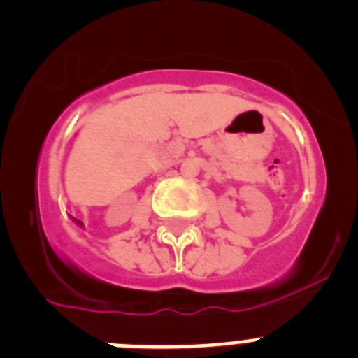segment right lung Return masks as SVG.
Wrapping results in <instances>:
<instances>
[{
    "instance_id": "add662e5",
    "label": "right lung",
    "mask_w": 358,
    "mask_h": 358,
    "mask_svg": "<svg viewBox=\"0 0 358 358\" xmlns=\"http://www.w3.org/2000/svg\"><path fill=\"white\" fill-rule=\"evenodd\" d=\"M78 224H82V222H78Z\"/></svg>"
}]
</instances>
